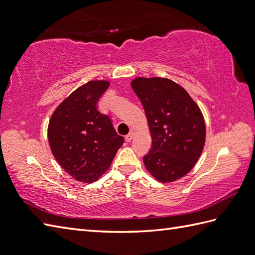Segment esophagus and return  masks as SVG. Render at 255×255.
<instances>
[{"label": "esophagus", "instance_id": "1", "mask_svg": "<svg viewBox=\"0 0 255 255\" xmlns=\"http://www.w3.org/2000/svg\"><path fill=\"white\" fill-rule=\"evenodd\" d=\"M133 135H134V133L133 132H130V133H128L126 137H125V140L127 141V142H130L131 141L132 139H133Z\"/></svg>", "mask_w": 255, "mask_h": 255}]
</instances>
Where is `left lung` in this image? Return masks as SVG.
Instances as JSON below:
<instances>
[{"label": "left lung", "instance_id": "obj_1", "mask_svg": "<svg viewBox=\"0 0 255 255\" xmlns=\"http://www.w3.org/2000/svg\"><path fill=\"white\" fill-rule=\"evenodd\" d=\"M131 88L140 99L152 137L143 156L146 170L161 182H174L193 167L203 151L206 128L202 112L177 82L137 77Z\"/></svg>", "mask_w": 255, "mask_h": 255}]
</instances>
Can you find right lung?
<instances>
[{
	"instance_id": "right-lung-1",
	"label": "right lung",
	"mask_w": 255,
	"mask_h": 255,
	"mask_svg": "<svg viewBox=\"0 0 255 255\" xmlns=\"http://www.w3.org/2000/svg\"><path fill=\"white\" fill-rule=\"evenodd\" d=\"M110 81L91 80L77 88L53 112L47 139L58 164L76 180L97 181L111 166L124 138L98 101Z\"/></svg>"
}]
</instances>
